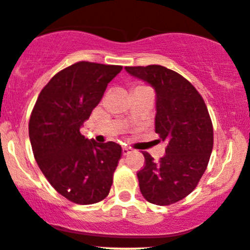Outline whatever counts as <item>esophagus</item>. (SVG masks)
Segmentation results:
<instances>
[{
	"label": "esophagus",
	"instance_id": "1",
	"mask_svg": "<svg viewBox=\"0 0 250 250\" xmlns=\"http://www.w3.org/2000/svg\"><path fill=\"white\" fill-rule=\"evenodd\" d=\"M131 151H132V149H131L130 146H123V155H127Z\"/></svg>",
	"mask_w": 250,
	"mask_h": 250
}]
</instances>
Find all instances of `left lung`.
Instances as JSON below:
<instances>
[{
    "label": "left lung",
    "instance_id": "obj_1",
    "mask_svg": "<svg viewBox=\"0 0 250 250\" xmlns=\"http://www.w3.org/2000/svg\"><path fill=\"white\" fill-rule=\"evenodd\" d=\"M155 91V132L167 142L166 154L154 161L143 153L146 166L138 171L140 190L148 202L172 205L196 188L213 149V126L197 90L177 72L160 65L125 67Z\"/></svg>",
    "mask_w": 250,
    "mask_h": 250
}]
</instances>
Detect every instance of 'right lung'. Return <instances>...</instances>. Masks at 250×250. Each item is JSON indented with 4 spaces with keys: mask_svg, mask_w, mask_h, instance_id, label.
I'll return each mask as SVG.
<instances>
[{
    "mask_svg": "<svg viewBox=\"0 0 250 250\" xmlns=\"http://www.w3.org/2000/svg\"><path fill=\"white\" fill-rule=\"evenodd\" d=\"M122 66L81 61L43 87L29 123L33 155L51 187L69 201L92 205L109 194L122 158L115 142L97 143L81 133Z\"/></svg>",
    "mask_w": 250,
    "mask_h": 250,
    "instance_id": "add662e5",
    "label": "right lung"
}]
</instances>
